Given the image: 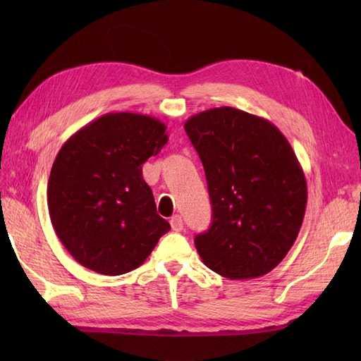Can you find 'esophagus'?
I'll list each match as a JSON object with an SVG mask.
<instances>
[{
  "label": "esophagus",
  "instance_id": "obj_1",
  "mask_svg": "<svg viewBox=\"0 0 361 361\" xmlns=\"http://www.w3.org/2000/svg\"><path fill=\"white\" fill-rule=\"evenodd\" d=\"M171 226H172V231H175V233L183 231V228H185V225H183L181 216H173L171 219Z\"/></svg>",
  "mask_w": 361,
  "mask_h": 361
}]
</instances>
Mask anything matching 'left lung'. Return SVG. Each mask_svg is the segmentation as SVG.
I'll list each match as a JSON object with an SVG mask.
<instances>
[{"label": "left lung", "instance_id": "1", "mask_svg": "<svg viewBox=\"0 0 361 361\" xmlns=\"http://www.w3.org/2000/svg\"><path fill=\"white\" fill-rule=\"evenodd\" d=\"M185 130L204 167L212 224L195 235L203 264L228 279L270 273L301 229L307 183L287 137L270 121L220 106Z\"/></svg>", "mask_w": 361, "mask_h": 361}]
</instances>
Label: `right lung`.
Here are the masks:
<instances>
[{
  "label": "right lung",
  "mask_w": 361,
  "mask_h": 361,
  "mask_svg": "<svg viewBox=\"0 0 361 361\" xmlns=\"http://www.w3.org/2000/svg\"><path fill=\"white\" fill-rule=\"evenodd\" d=\"M167 140L161 121L122 111L94 119L62 145L48 208L54 231L80 265L105 276L128 273L171 229L142 178V164Z\"/></svg>",
  "instance_id": "add662e5"
}]
</instances>
